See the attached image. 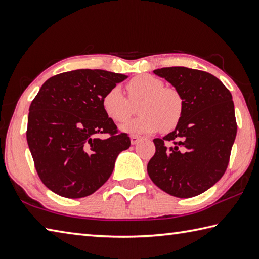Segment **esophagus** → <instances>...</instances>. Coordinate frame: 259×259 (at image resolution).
<instances>
[{"mask_svg": "<svg viewBox=\"0 0 259 259\" xmlns=\"http://www.w3.org/2000/svg\"><path fill=\"white\" fill-rule=\"evenodd\" d=\"M140 139H141V137H139V135H131V143L132 144H137Z\"/></svg>", "mask_w": 259, "mask_h": 259, "instance_id": "obj_1", "label": "esophagus"}]
</instances>
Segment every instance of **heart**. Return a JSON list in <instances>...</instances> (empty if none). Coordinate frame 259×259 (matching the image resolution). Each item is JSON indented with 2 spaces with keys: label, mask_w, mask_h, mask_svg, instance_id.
I'll list each match as a JSON object with an SVG mask.
<instances>
[{
  "label": "heart",
  "mask_w": 259,
  "mask_h": 259,
  "mask_svg": "<svg viewBox=\"0 0 259 259\" xmlns=\"http://www.w3.org/2000/svg\"><path fill=\"white\" fill-rule=\"evenodd\" d=\"M128 98L119 86H113L104 94L102 108L115 122H124L138 107L140 116L121 126V131L131 134H149L162 130L169 132L182 119L184 101L179 91L165 88V83L156 76L143 74L134 77L126 85Z\"/></svg>",
  "instance_id": "b5f03b06"
}]
</instances>
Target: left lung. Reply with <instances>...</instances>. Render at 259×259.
Segmentation results:
<instances>
[{
  "instance_id": "obj_1",
  "label": "left lung",
  "mask_w": 259,
  "mask_h": 259,
  "mask_svg": "<svg viewBox=\"0 0 259 259\" xmlns=\"http://www.w3.org/2000/svg\"><path fill=\"white\" fill-rule=\"evenodd\" d=\"M182 95L184 112L173 132L155 139L148 174L158 188L191 198L211 188L228 168L237 135L232 94L209 72L187 67L153 70Z\"/></svg>"
}]
</instances>
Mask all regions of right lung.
<instances>
[{
    "label": "right lung",
    "instance_id": "right-lung-1",
    "mask_svg": "<svg viewBox=\"0 0 259 259\" xmlns=\"http://www.w3.org/2000/svg\"><path fill=\"white\" fill-rule=\"evenodd\" d=\"M126 75L101 69H78L49 78L31 102L27 125L35 168L45 187L77 199L107 182L131 140L118 133L103 111L102 99ZM99 134H109L103 140Z\"/></svg>",
    "mask_w": 259,
    "mask_h": 259
}]
</instances>
